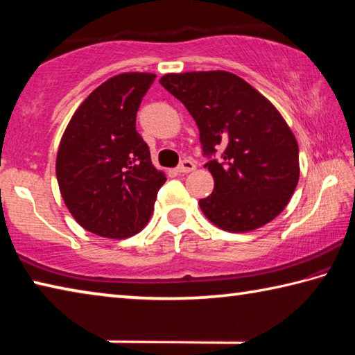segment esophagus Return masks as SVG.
Listing matches in <instances>:
<instances>
[{
  "instance_id": "obj_1",
  "label": "esophagus",
  "mask_w": 355,
  "mask_h": 355,
  "mask_svg": "<svg viewBox=\"0 0 355 355\" xmlns=\"http://www.w3.org/2000/svg\"><path fill=\"white\" fill-rule=\"evenodd\" d=\"M196 169V164L192 163L191 159H184V161H182V163H180V166L177 167V172H180V173H188V172H192Z\"/></svg>"
}]
</instances>
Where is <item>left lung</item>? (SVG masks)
I'll list each match as a JSON object with an SVG mask.
<instances>
[{
	"label": "left lung",
	"instance_id": "obj_1",
	"mask_svg": "<svg viewBox=\"0 0 355 355\" xmlns=\"http://www.w3.org/2000/svg\"><path fill=\"white\" fill-rule=\"evenodd\" d=\"M161 86L178 98L199 127L214 189L202 213L225 232L260 228L288 205L299 182V147L271 101L230 71L167 73Z\"/></svg>",
	"mask_w": 355,
	"mask_h": 355
}]
</instances>
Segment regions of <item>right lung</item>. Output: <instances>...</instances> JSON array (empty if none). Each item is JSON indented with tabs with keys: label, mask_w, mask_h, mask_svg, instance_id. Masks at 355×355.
<instances>
[{
	"label": "right lung",
	"mask_w": 355,
	"mask_h": 355,
	"mask_svg": "<svg viewBox=\"0 0 355 355\" xmlns=\"http://www.w3.org/2000/svg\"><path fill=\"white\" fill-rule=\"evenodd\" d=\"M156 75L110 78L83 101L65 128L56 177L65 207L87 232L112 239L136 235L166 182L136 131V114Z\"/></svg>",
	"instance_id": "1"
}]
</instances>
